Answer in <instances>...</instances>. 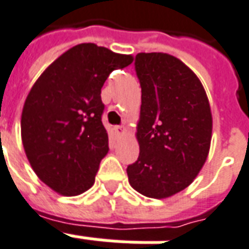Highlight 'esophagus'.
<instances>
[{
  "mask_svg": "<svg viewBox=\"0 0 249 249\" xmlns=\"http://www.w3.org/2000/svg\"><path fill=\"white\" fill-rule=\"evenodd\" d=\"M113 130H115V133H116L117 136H123V134H125V132H126V129H125L124 126H115Z\"/></svg>",
  "mask_w": 249,
  "mask_h": 249,
  "instance_id": "obj_1",
  "label": "esophagus"
}]
</instances>
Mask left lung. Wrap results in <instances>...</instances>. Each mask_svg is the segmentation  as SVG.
Instances as JSON below:
<instances>
[{
  "label": "left lung",
  "mask_w": 249,
  "mask_h": 249,
  "mask_svg": "<svg viewBox=\"0 0 249 249\" xmlns=\"http://www.w3.org/2000/svg\"><path fill=\"white\" fill-rule=\"evenodd\" d=\"M134 65L142 92L140 155L126 174L133 189L162 200L191 185L206 162L212 109L198 77L175 56L138 53Z\"/></svg>",
  "instance_id": "8db88e82"
}]
</instances>
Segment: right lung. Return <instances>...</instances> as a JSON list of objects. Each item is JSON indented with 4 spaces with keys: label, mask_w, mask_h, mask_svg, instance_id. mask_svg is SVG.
<instances>
[{
    "label": "right lung",
    "mask_w": 249,
    "mask_h": 249,
    "mask_svg": "<svg viewBox=\"0 0 249 249\" xmlns=\"http://www.w3.org/2000/svg\"><path fill=\"white\" fill-rule=\"evenodd\" d=\"M133 60L82 43L56 58L31 87L20 119L22 143L34 172L58 195L78 196L94 185L109 150L102 87Z\"/></svg>",
    "instance_id": "obj_1"
}]
</instances>
